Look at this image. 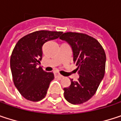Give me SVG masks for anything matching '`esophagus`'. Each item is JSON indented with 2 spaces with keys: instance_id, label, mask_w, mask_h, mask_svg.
Here are the masks:
<instances>
[{
  "instance_id": "1",
  "label": "esophagus",
  "mask_w": 121,
  "mask_h": 121,
  "mask_svg": "<svg viewBox=\"0 0 121 121\" xmlns=\"http://www.w3.org/2000/svg\"><path fill=\"white\" fill-rule=\"evenodd\" d=\"M56 76H57V77H59V78H63V76H61V75L60 74V73H57V74H56Z\"/></svg>"
}]
</instances>
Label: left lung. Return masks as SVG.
Instances as JSON below:
<instances>
[{
	"mask_svg": "<svg viewBox=\"0 0 121 121\" xmlns=\"http://www.w3.org/2000/svg\"><path fill=\"white\" fill-rule=\"evenodd\" d=\"M60 38L71 46L73 61L79 74L76 81L71 79V85L64 88V98L73 104H83L92 97L104 78V50L97 40L85 34L66 32Z\"/></svg>",
	"mask_w": 121,
	"mask_h": 121,
	"instance_id": "8db88e82",
	"label": "left lung"
}]
</instances>
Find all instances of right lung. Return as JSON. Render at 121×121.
Segmentation results:
<instances>
[{"instance_id":"1","label":"right lung","mask_w":121,"mask_h":121,"mask_svg":"<svg viewBox=\"0 0 121 121\" xmlns=\"http://www.w3.org/2000/svg\"><path fill=\"white\" fill-rule=\"evenodd\" d=\"M63 32L46 30L29 34L18 40L10 57V68L14 84L20 94L31 102L42 100L47 94L52 72H45L40 66L42 48L48 40L58 38Z\"/></svg>"}]
</instances>
